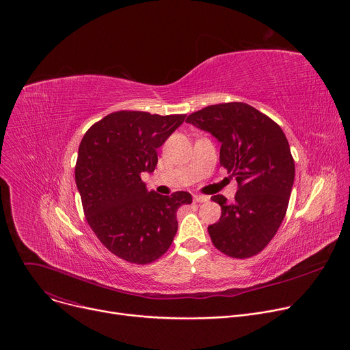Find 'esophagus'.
<instances>
[{
  "label": "esophagus",
  "instance_id": "esophagus-1",
  "mask_svg": "<svg viewBox=\"0 0 350 350\" xmlns=\"http://www.w3.org/2000/svg\"><path fill=\"white\" fill-rule=\"evenodd\" d=\"M208 200H209L208 196H201V194L194 196V202H206Z\"/></svg>",
  "mask_w": 350,
  "mask_h": 350
}]
</instances>
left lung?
<instances>
[{
  "label": "left lung",
  "mask_w": 350,
  "mask_h": 350,
  "mask_svg": "<svg viewBox=\"0 0 350 350\" xmlns=\"http://www.w3.org/2000/svg\"><path fill=\"white\" fill-rule=\"evenodd\" d=\"M185 122L218 139L221 166L238 183L230 204L221 194L211 197L221 218L208 234L229 258H252L274 238L287 213L295 174L287 137L267 115L238 101L208 105Z\"/></svg>",
  "instance_id": "1"
}]
</instances>
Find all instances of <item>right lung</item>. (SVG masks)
<instances>
[{"instance_id": "right-lung-1", "label": "right lung", "mask_w": 350, "mask_h": 350, "mask_svg": "<svg viewBox=\"0 0 350 350\" xmlns=\"http://www.w3.org/2000/svg\"><path fill=\"white\" fill-rule=\"evenodd\" d=\"M184 118V113L116 111L81 139L75 176L85 219L100 242L129 263L161 258L177 232V209L193 202L187 191L149 193L141 178L154 170L156 149Z\"/></svg>"}]
</instances>
